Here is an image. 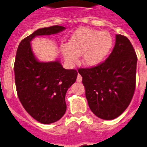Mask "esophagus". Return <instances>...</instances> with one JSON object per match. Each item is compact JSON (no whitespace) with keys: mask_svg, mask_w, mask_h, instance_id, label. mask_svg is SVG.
I'll list each match as a JSON object with an SVG mask.
<instances>
[{"mask_svg":"<svg viewBox=\"0 0 147 147\" xmlns=\"http://www.w3.org/2000/svg\"><path fill=\"white\" fill-rule=\"evenodd\" d=\"M82 80V76L80 74H78L77 78H76V81H77L78 82H81Z\"/></svg>","mask_w":147,"mask_h":147,"instance_id":"1","label":"esophagus"}]
</instances>
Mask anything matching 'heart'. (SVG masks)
<instances>
[{"instance_id":"obj_1","label":"heart","mask_w":147,"mask_h":147,"mask_svg":"<svg viewBox=\"0 0 147 147\" xmlns=\"http://www.w3.org/2000/svg\"><path fill=\"white\" fill-rule=\"evenodd\" d=\"M113 45L112 35L107 32L88 28L77 30L67 44L60 47L64 59L69 65L78 62L82 55V62L88 67H95L107 57Z\"/></svg>"}]
</instances>
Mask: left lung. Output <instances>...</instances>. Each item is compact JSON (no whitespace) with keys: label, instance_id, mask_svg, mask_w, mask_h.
<instances>
[{"label":"left lung","instance_id":"8db88e82","mask_svg":"<svg viewBox=\"0 0 147 147\" xmlns=\"http://www.w3.org/2000/svg\"><path fill=\"white\" fill-rule=\"evenodd\" d=\"M137 60L129 39L116 34L115 46L105 62L79 70L89 107L97 117L112 120L129 106L136 88Z\"/></svg>","mask_w":147,"mask_h":147}]
</instances>
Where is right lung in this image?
<instances>
[{"label": "right lung", "mask_w": 147, "mask_h": 147, "mask_svg": "<svg viewBox=\"0 0 147 147\" xmlns=\"http://www.w3.org/2000/svg\"><path fill=\"white\" fill-rule=\"evenodd\" d=\"M65 29L61 26L39 28L23 39L17 50L14 71L18 98L27 113L42 124L54 123L64 115L65 94L78 73L65 69L59 59L39 61L31 41L37 36L55 34Z\"/></svg>", "instance_id": "1"}]
</instances>
